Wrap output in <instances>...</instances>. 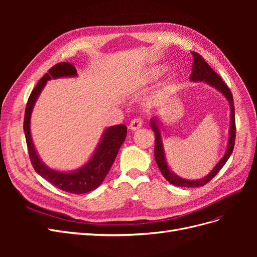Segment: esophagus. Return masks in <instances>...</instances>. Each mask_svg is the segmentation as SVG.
Instances as JSON below:
<instances>
[{
    "instance_id": "34e87169",
    "label": "esophagus",
    "mask_w": 257,
    "mask_h": 257,
    "mask_svg": "<svg viewBox=\"0 0 257 257\" xmlns=\"http://www.w3.org/2000/svg\"><path fill=\"white\" fill-rule=\"evenodd\" d=\"M142 126H143V119L142 118H135L130 123V128L132 131H137Z\"/></svg>"
}]
</instances>
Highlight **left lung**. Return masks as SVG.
Returning a JSON list of instances; mask_svg holds the SVG:
<instances>
[{"label":"left lung","mask_w":257,"mask_h":257,"mask_svg":"<svg viewBox=\"0 0 257 257\" xmlns=\"http://www.w3.org/2000/svg\"><path fill=\"white\" fill-rule=\"evenodd\" d=\"M193 54L194 63L192 66V74L190 79L192 81H205L212 85L215 89L222 92L227 98L229 106H230V128H229V139H228V145H227V150L225 152L224 157L221 159V161L217 163L214 166V168L211 170L208 176H206L204 179H199V180H186V179L178 177L174 173L170 172L168 168V165L166 163L165 158V152H164V147H163L162 143V136L159 127V122L160 120L157 119H151V127L154 132L155 135V145H154V158L157 161V164L161 170L162 175L164 176L166 180L177 186H183V188H195V186H203L206 183H208L212 178L216 176V174L220 172L221 168L225 165V163L227 162L229 159L230 154L234 150L235 146V138H236V121H235V106H234V99H232V94L227 87V84L225 83L221 77L217 75L213 69L210 67V65L204 60V58L200 56L197 52H191Z\"/></svg>","instance_id":"1"}]
</instances>
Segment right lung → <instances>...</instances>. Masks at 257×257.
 I'll return each mask as SVG.
<instances>
[{
	"mask_svg": "<svg viewBox=\"0 0 257 257\" xmlns=\"http://www.w3.org/2000/svg\"><path fill=\"white\" fill-rule=\"evenodd\" d=\"M73 76H77V71L73 64L67 63V62H60V63L52 66L47 74L43 76V78L37 82L36 87L31 92L28 99L25 121H23V130H25L26 134L29 157L35 172L62 191L72 194H84L95 190L104 181L106 175L113 164L120 147L125 141L127 128L124 124L108 127L105 131L102 139H100L99 145L94 154H93V157L87 164L80 169L76 170V172L61 173L46 166L41 159L38 158L32 142V137H31V113H32L34 104L45 87L46 82L51 78L54 79L60 78V77Z\"/></svg>",
	"mask_w": 257,
	"mask_h": 257,
	"instance_id": "add662e5",
	"label": "right lung"
}]
</instances>
